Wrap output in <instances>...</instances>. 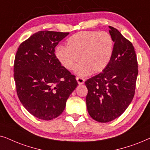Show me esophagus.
<instances>
[{
  "instance_id": "esophagus-1",
  "label": "esophagus",
  "mask_w": 150,
  "mask_h": 150,
  "mask_svg": "<svg viewBox=\"0 0 150 150\" xmlns=\"http://www.w3.org/2000/svg\"><path fill=\"white\" fill-rule=\"evenodd\" d=\"M76 79H77V83H78L79 85L83 84V83H84V81H85L84 79L82 78V77H76Z\"/></svg>"
}]
</instances>
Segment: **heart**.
Instances as JSON below:
<instances>
[{
	"instance_id": "heart-1",
	"label": "heart",
	"mask_w": 150,
	"mask_h": 150,
	"mask_svg": "<svg viewBox=\"0 0 150 150\" xmlns=\"http://www.w3.org/2000/svg\"><path fill=\"white\" fill-rule=\"evenodd\" d=\"M112 38L105 31H80L69 38L67 47H59L55 56L66 69L72 71L77 62L75 73L86 76L101 73L110 62L113 55Z\"/></svg>"
}]
</instances>
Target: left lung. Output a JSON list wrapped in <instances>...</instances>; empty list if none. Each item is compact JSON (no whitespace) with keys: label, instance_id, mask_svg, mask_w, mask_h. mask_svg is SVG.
Listing matches in <instances>:
<instances>
[{"label":"left lung","instance_id":"obj_1","mask_svg":"<svg viewBox=\"0 0 150 150\" xmlns=\"http://www.w3.org/2000/svg\"><path fill=\"white\" fill-rule=\"evenodd\" d=\"M114 44L108 67L85 81L87 110L94 120L107 123L124 112L134 95L138 75L137 55L132 44L118 30L109 26Z\"/></svg>","mask_w":150,"mask_h":150}]
</instances>
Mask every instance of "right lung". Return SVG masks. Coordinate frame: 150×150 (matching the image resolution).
<instances>
[{"label": "right lung", "instance_id": "1", "mask_svg": "<svg viewBox=\"0 0 150 150\" xmlns=\"http://www.w3.org/2000/svg\"><path fill=\"white\" fill-rule=\"evenodd\" d=\"M69 34L38 31L21 44L16 55L13 77L18 96L27 111L40 119L49 121L60 115L78 85L55 55V47Z\"/></svg>", "mask_w": 150, "mask_h": 150}]
</instances>
